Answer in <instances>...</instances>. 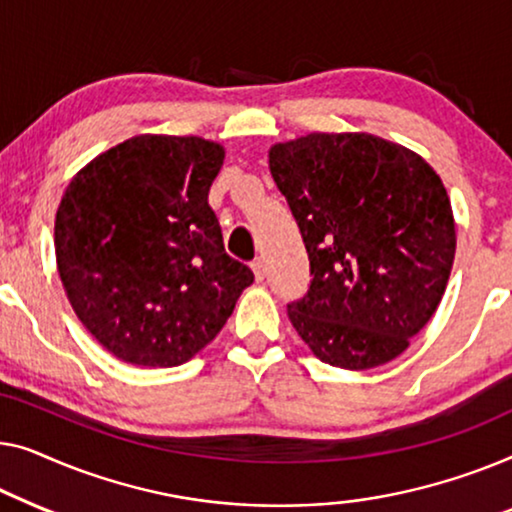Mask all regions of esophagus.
<instances>
[{"label": "esophagus", "mask_w": 512, "mask_h": 512, "mask_svg": "<svg viewBox=\"0 0 512 512\" xmlns=\"http://www.w3.org/2000/svg\"><path fill=\"white\" fill-rule=\"evenodd\" d=\"M250 269H253L257 280H264V276H266V266H264V259H262V257L253 259V264H250Z\"/></svg>", "instance_id": "obj_1"}]
</instances>
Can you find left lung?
<instances>
[{"label":"left lung","instance_id":"1","mask_svg":"<svg viewBox=\"0 0 512 512\" xmlns=\"http://www.w3.org/2000/svg\"><path fill=\"white\" fill-rule=\"evenodd\" d=\"M269 169L311 259L308 294L287 306L301 341L348 371L397 359L436 313L455 262L441 176L369 132L273 143Z\"/></svg>","mask_w":512,"mask_h":512}]
</instances>
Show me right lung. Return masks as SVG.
Segmentation results:
<instances>
[{"label": "right lung", "mask_w": 512, "mask_h": 512, "mask_svg": "<svg viewBox=\"0 0 512 512\" xmlns=\"http://www.w3.org/2000/svg\"><path fill=\"white\" fill-rule=\"evenodd\" d=\"M225 148L139 134L71 178L55 213V259L83 327L146 369L185 364L232 315L253 271L225 253L208 190Z\"/></svg>", "instance_id": "obj_1"}]
</instances>
